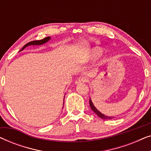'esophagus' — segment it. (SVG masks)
<instances>
[{
    "mask_svg": "<svg viewBox=\"0 0 151 151\" xmlns=\"http://www.w3.org/2000/svg\"><path fill=\"white\" fill-rule=\"evenodd\" d=\"M86 81H87V79H86L85 77H80L76 80V84H82V83H84V82H86Z\"/></svg>",
    "mask_w": 151,
    "mask_h": 151,
    "instance_id": "obj_1",
    "label": "esophagus"
}]
</instances>
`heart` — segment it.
<instances>
[{
  "label": "heart",
  "mask_w": 151,
  "mask_h": 151,
  "mask_svg": "<svg viewBox=\"0 0 151 151\" xmlns=\"http://www.w3.org/2000/svg\"><path fill=\"white\" fill-rule=\"evenodd\" d=\"M101 53H102L101 49L98 48H94L90 51L88 54H89V57L91 58H96L101 54Z\"/></svg>",
  "instance_id": "obj_1"
}]
</instances>
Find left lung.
I'll return each instance as SVG.
<instances>
[{"label": "left lung", "instance_id": "left-lung-1", "mask_svg": "<svg viewBox=\"0 0 151 151\" xmlns=\"http://www.w3.org/2000/svg\"><path fill=\"white\" fill-rule=\"evenodd\" d=\"M89 104H90V107L91 109H92L93 111L95 113H96L97 115H98V116H99L100 117V118L102 119H111L113 118V117H110V116H106V115H105L104 114H102V113H100V111H99L98 109H97L96 107H95V106L93 105V104L92 101L91 100V98L89 99Z\"/></svg>", "mask_w": 151, "mask_h": 151}]
</instances>
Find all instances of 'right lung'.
Instances as JSON below:
<instances>
[{
  "label": "right lung",
  "instance_id": "add662e5",
  "mask_svg": "<svg viewBox=\"0 0 151 151\" xmlns=\"http://www.w3.org/2000/svg\"><path fill=\"white\" fill-rule=\"evenodd\" d=\"M50 37H47V38H45L44 39H42V40H34V41H31V42L27 43V44L24 45V46L22 47L21 49V50L20 51H21L23 50L24 48H26L27 46H30V45H43L45 44V43H46L47 41H49L50 40ZM64 105V104H63Z\"/></svg>",
  "mask_w": 151,
  "mask_h": 151
}]
</instances>
